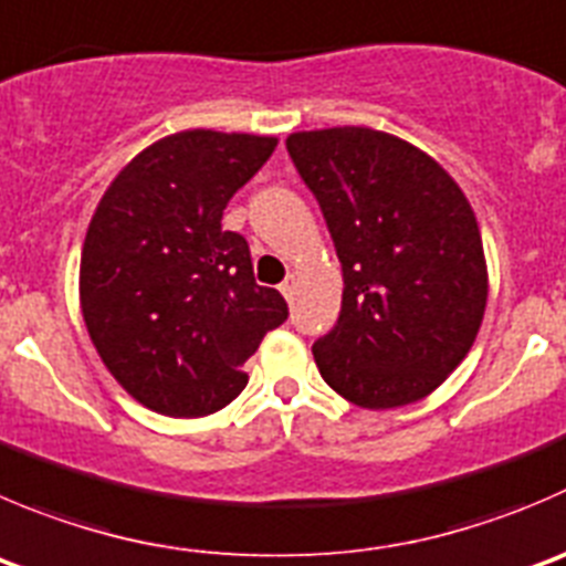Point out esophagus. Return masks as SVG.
I'll use <instances>...</instances> for the list:
<instances>
[{"label": "esophagus", "mask_w": 566, "mask_h": 566, "mask_svg": "<svg viewBox=\"0 0 566 566\" xmlns=\"http://www.w3.org/2000/svg\"><path fill=\"white\" fill-rule=\"evenodd\" d=\"M279 290H282L284 298L293 301V295H295V276H287V279H284V282L279 284Z\"/></svg>", "instance_id": "1"}]
</instances>
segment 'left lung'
<instances>
[{
	"label": "left lung",
	"instance_id": "1",
	"mask_svg": "<svg viewBox=\"0 0 566 566\" xmlns=\"http://www.w3.org/2000/svg\"><path fill=\"white\" fill-rule=\"evenodd\" d=\"M295 171L343 265V306L315 339L321 376L361 409L434 392L468 356L486 306L470 201L440 163L367 126L295 132Z\"/></svg>",
	"mask_w": 566,
	"mask_h": 566
}]
</instances>
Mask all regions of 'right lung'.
<instances>
[{
  "instance_id": "obj_1",
  "label": "right lung",
  "mask_w": 566,
  "mask_h": 566,
  "mask_svg": "<svg viewBox=\"0 0 566 566\" xmlns=\"http://www.w3.org/2000/svg\"><path fill=\"white\" fill-rule=\"evenodd\" d=\"M273 149L276 137L177 132L140 151L93 212L82 317L120 387L160 415L232 403L249 384L240 367L287 321L282 293L254 282L243 234L221 229Z\"/></svg>"
}]
</instances>
